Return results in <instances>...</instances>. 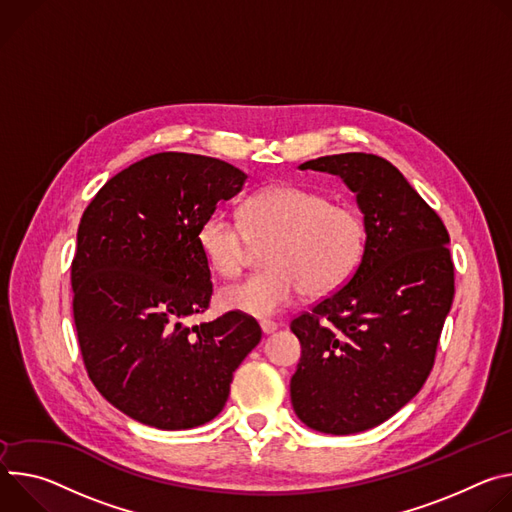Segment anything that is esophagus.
<instances>
[{
  "label": "esophagus",
  "mask_w": 512,
  "mask_h": 512,
  "mask_svg": "<svg viewBox=\"0 0 512 512\" xmlns=\"http://www.w3.org/2000/svg\"><path fill=\"white\" fill-rule=\"evenodd\" d=\"M260 327H262V333H264V335H270V333H274V331L278 329V323L264 319V321L260 323Z\"/></svg>",
  "instance_id": "esophagus-1"
}]
</instances>
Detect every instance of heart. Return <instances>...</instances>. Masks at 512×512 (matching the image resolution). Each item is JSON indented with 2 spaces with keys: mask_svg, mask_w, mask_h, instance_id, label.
<instances>
[{
  "mask_svg": "<svg viewBox=\"0 0 512 512\" xmlns=\"http://www.w3.org/2000/svg\"><path fill=\"white\" fill-rule=\"evenodd\" d=\"M195 240L219 276H236L250 244L270 242L262 256L264 272L219 291L223 309L268 317L299 291L321 297L342 285L362 258L366 232L354 209L303 187L278 185L246 199L242 223L221 209L209 211Z\"/></svg>",
  "mask_w": 512,
  "mask_h": 512,
  "instance_id": "1",
  "label": "heart"
}]
</instances>
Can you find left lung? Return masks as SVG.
<instances>
[{
	"label": "left lung",
	"mask_w": 512,
	"mask_h": 512,
	"mask_svg": "<svg viewBox=\"0 0 512 512\" xmlns=\"http://www.w3.org/2000/svg\"><path fill=\"white\" fill-rule=\"evenodd\" d=\"M299 168L342 179L364 215L352 278L291 323L301 342L291 378L297 417L319 433L352 435L401 411L433 368L453 301L449 234L380 156L331 154Z\"/></svg>",
	"instance_id": "8db88e82"
}]
</instances>
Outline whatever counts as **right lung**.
<instances>
[{"instance_id":"obj_1","label":"right lung","mask_w":512,"mask_h":512,"mask_svg":"<svg viewBox=\"0 0 512 512\" xmlns=\"http://www.w3.org/2000/svg\"><path fill=\"white\" fill-rule=\"evenodd\" d=\"M246 179L219 158L160 152L109 179L81 217L71 282L83 362L105 399L144 425L209 423L260 342L256 319L238 311L185 323L213 293L197 225Z\"/></svg>"}]
</instances>
